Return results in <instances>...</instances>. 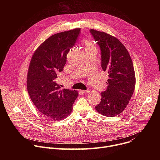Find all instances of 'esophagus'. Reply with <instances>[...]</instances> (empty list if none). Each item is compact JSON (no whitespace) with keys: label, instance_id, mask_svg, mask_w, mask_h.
Instances as JSON below:
<instances>
[{"label":"esophagus","instance_id":"34e87169","mask_svg":"<svg viewBox=\"0 0 160 160\" xmlns=\"http://www.w3.org/2000/svg\"><path fill=\"white\" fill-rule=\"evenodd\" d=\"M82 92L84 94H87V93L90 92V90H82Z\"/></svg>","mask_w":160,"mask_h":160}]
</instances>
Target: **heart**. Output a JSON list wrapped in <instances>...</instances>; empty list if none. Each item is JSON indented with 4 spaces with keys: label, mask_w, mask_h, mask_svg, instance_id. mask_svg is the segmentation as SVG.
<instances>
[{
    "label": "heart",
    "mask_w": 160,
    "mask_h": 160,
    "mask_svg": "<svg viewBox=\"0 0 160 160\" xmlns=\"http://www.w3.org/2000/svg\"><path fill=\"white\" fill-rule=\"evenodd\" d=\"M83 43L84 46L85 48V50L94 47V45L92 43V42L89 40H87V39L83 40Z\"/></svg>",
    "instance_id": "b5f03b06"
}]
</instances>
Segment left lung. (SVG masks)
Masks as SVG:
<instances>
[{
	"label": "left lung",
	"mask_w": 160,
	"mask_h": 160,
	"mask_svg": "<svg viewBox=\"0 0 160 160\" xmlns=\"http://www.w3.org/2000/svg\"><path fill=\"white\" fill-rule=\"evenodd\" d=\"M101 49V67L108 72V87L95 108L101 115L111 117L122 112L134 92L135 75L131 57L123 44L105 32L90 29Z\"/></svg>",
	"instance_id": "8db88e82"
}]
</instances>
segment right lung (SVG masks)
<instances>
[{
  "label": "right lung",
  "mask_w": 160,
  "mask_h": 160,
  "mask_svg": "<svg viewBox=\"0 0 160 160\" xmlns=\"http://www.w3.org/2000/svg\"><path fill=\"white\" fill-rule=\"evenodd\" d=\"M75 28L54 34L33 53L27 75V90L34 105L51 120H62L70 115L78 97L76 90L61 88L58 75L62 72L66 56L80 33Z\"/></svg>",
  "instance_id": "right-lung-1"
}]
</instances>
